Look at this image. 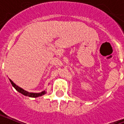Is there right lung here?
I'll use <instances>...</instances> for the list:
<instances>
[{
	"label": "right lung",
	"mask_w": 124,
	"mask_h": 124,
	"mask_svg": "<svg viewBox=\"0 0 124 124\" xmlns=\"http://www.w3.org/2000/svg\"><path fill=\"white\" fill-rule=\"evenodd\" d=\"M9 81H10L11 84L12 85V86L14 87V88H15L17 91L19 92V93H21V94H23V95H24V96H28V97H31V98H38V97L43 96V95H44V94H45V93H47V92L45 91V90H43V91L41 92H39V93L29 92L26 91V90H24V89H23V88H21L19 87V86H17V85H16L10 79H9Z\"/></svg>",
	"instance_id": "obj_1"
}]
</instances>
